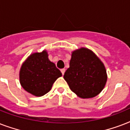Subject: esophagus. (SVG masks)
I'll return each mask as SVG.
<instances>
[{"instance_id":"obj_1","label":"esophagus","mask_w":130,"mask_h":130,"mask_svg":"<svg viewBox=\"0 0 130 130\" xmlns=\"http://www.w3.org/2000/svg\"><path fill=\"white\" fill-rule=\"evenodd\" d=\"M61 73H62V75H64V73H65V69H62L61 70Z\"/></svg>"}]
</instances>
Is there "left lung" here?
<instances>
[{
    "instance_id": "left-lung-1",
    "label": "left lung",
    "mask_w": 130,
    "mask_h": 130,
    "mask_svg": "<svg viewBox=\"0 0 130 130\" xmlns=\"http://www.w3.org/2000/svg\"><path fill=\"white\" fill-rule=\"evenodd\" d=\"M63 77L72 92L82 99L96 96L107 82V71L92 51L81 48L72 52L69 67Z\"/></svg>"
}]
</instances>
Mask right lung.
I'll return each instance as SVG.
<instances>
[{
	"label": "right lung",
	"instance_id": "obj_1",
	"mask_svg": "<svg viewBox=\"0 0 130 130\" xmlns=\"http://www.w3.org/2000/svg\"><path fill=\"white\" fill-rule=\"evenodd\" d=\"M46 51L29 55L21 65L19 81L27 92L42 96L51 90L53 84L62 73L48 58Z\"/></svg>",
	"mask_w": 130,
	"mask_h": 130
}]
</instances>
